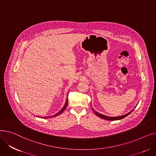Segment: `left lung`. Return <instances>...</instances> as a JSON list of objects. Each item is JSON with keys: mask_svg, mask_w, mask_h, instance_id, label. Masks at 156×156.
Segmentation results:
<instances>
[{"mask_svg": "<svg viewBox=\"0 0 156 156\" xmlns=\"http://www.w3.org/2000/svg\"><path fill=\"white\" fill-rule=\"evenodd\" d=\"M136 106H135V108H136ZM135 109V108H134ZM134 109H133V110H132L130 112H129L128 113H127V114H124V115H122V116H114V117H110V116H105V115H104V114H101V113H99V112H97L96 111H95L93 108H92V110H93V111L94 112V113L96 114V115L97 116H99V118H102V119H105V120H110V121H114V120H119V119H122V118H125L126 116H127L128 115H129V114L132 112L133 110H134Z\"/></svg>", "mask_w": 156, "mask_h": 156, "instance_id": "1", "label": "left lung"}]
</instances>
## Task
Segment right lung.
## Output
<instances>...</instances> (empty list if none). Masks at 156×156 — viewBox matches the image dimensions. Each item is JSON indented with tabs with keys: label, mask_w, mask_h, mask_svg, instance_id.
Masks as SVG:
<instances>
[{
	"label": "right lung",
	"mask_w": 156,
	"mask_h": 156,
	"mask_svg": "<svg viewBox=\"0 0 156 156\" xmlns=\"http://www.w3.org/2000/svg\"><path fill=\"white\" fill-rule=\"evenodd\" d=\"M68 97H67V98H66V102H65V104H64V106H63V108L58 112H57L56 114H55L54 115H52V116H44V117H40L41 118H51V117H55V116H58V115H59V114H61L64 111V109H66V108L67 107V105H68Z\"/></svg>",
	"instance_id": "right-lung-1"
}]
</instances>
